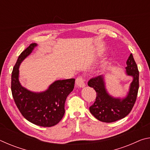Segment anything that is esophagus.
<instances>
[{
	"label": "esophagus",
	"mask_w": 150,
	"mask_h": 150,
	"mask_svg": "<svg viewBox=\"0 0 150 150\" xmlns=\"http://www.w3.org/2000/svg\"><path fill=\"white\" fill-rule=\"evenodd\" d=\"M75 84L78 87H80V88H83V87H85V84L84 83V80H83V79L81 77H79L76 79Z\"/></svg>",
	"instance_id": "obj_1"
}]
</instances>
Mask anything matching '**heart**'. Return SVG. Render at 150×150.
I'll return each mask as SVG.
<instances>
[{"instance_id":"1","label":"heart","mask_w":150,"mask_h":150,"mask_svg":"<svg viewBox=\"0 0 150 150\" xmlns=\"http://www.w3.org/2000/svg\"><path fill=\"white\" fill-rule=\"evenodd\" d=\"M104 68H105V66H103V67H101L99 68V69H98L97 71H96V73H100V72L102 71L103 70Z\"/></svg>"}]
</instances>
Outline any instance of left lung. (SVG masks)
Returning <instances> with one entry per match:
<instances>
[{
  "mask_svg": "<svg viewBox=\"0 0 150 150\" xmlns=\"http://www.w3.org/2000/svg\"><path fill=\"white\" fill-rule=\"evenodd\" d=\"M126 65L125 73L132 78V81L124 96L116 97L108 93L105 75H99L88 82V85L96 93L95 102L90 106L89 110L98 120L103 122H116L126 117L132 109L139 88V71L132 54L127 60Z\"/></svg>",
  "mask_w": 150,
  "mask_h": 150,
  "instance_id": "8db88e82",
  "label": "left lung"
}]
</instances>
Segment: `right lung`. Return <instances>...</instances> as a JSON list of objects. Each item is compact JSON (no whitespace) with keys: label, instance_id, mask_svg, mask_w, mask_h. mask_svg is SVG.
Instances as JSON below:
<instances>
[{"label":"right lung","instance_id":"right-lung-1","mask_svg":"<svg viewBox=\"0 0 150 150\" xmlns=\"http://www.w3.org/2000/svg\"><path fill=\"white\" fill-rule=\"evenodd\" d=\"M38 44H30L21 53L13 68L11 91L14 102L22 116L32 124L43 127L56 125L65 114V103L73 90L75 79L56 80L46 90L34 92L23 87L19 81V67Z\"/></svg>","mask_w":150,"mask_h":150}]
</instances>
